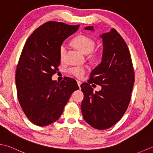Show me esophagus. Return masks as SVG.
<instances>
[{"mask_svg": "<svg viewBox=\"0 0 153 153\" xmlns=\"http://www.w3.org/2000/svg\"><path fill=\"white\" fill-rule=\"evenodd\" d=\"M77 85H78V86L80 88V85H81V84H82V82H80V81H79V80H77Z\"/></svg>", "mask_w": 153, "mask_h": 153, "instance_id": "obj_1", "label": "esophagus"}]
</instances>
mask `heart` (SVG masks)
I'll list each match as a JSON object with an SVG mask.
<instances>
[{"mask_svg":"<svg viewBox=\"0 0 153 153\" xmlns=\"http://www.w3.org/2000/svg\"><path fill=\"white\" fill-rule=\"evenodd\" d=\"M73 44L77 49L85 54H88L94 50L95 43L92 38L85 35H80L74 38ZM67 45L65 43L62 44L59 48V58L63 59L66 53ZM68 73L72 76L82 78L86 72V68L83 66H74L71 67L68 70Z\"/></svg>","mask_w":153,"mask_h":153,"instance_id":"b5f03b06","label":"heart"}]
</instances>
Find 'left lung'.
Here are the masks:
<instances>
[{"mask_svg":"<svg viewBox=\"0 0 153 153\" xmlns=\"http://www.w3.org/2000/svg\"><path fill=\"white\" fill-rule=\"evenodd\" d=\"M84 29L95 31L91 26ZM100 36L103 41L101 62L91 72L88 82L99 84L102 89L94 92L90 83H82L84 98L81 108L83 119L89 125L103 130L117 123L126 111L134 75L129 50L121 35L112 28Z\"/></svg>","mask_w":153,"mask_h":153,"instance_id":"1","label":"left lung"}]
</instances>
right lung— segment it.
Here are the masks:
<instances>
[{
	"mask_svg": "<svg viewBox=\"0 0 153 153\" xmlns=\"http://www.w3.org/2000/svg\"><path fill=\"white\" fill-rule=\"evenodd\" d=\"M79 26L50 21L38 27L23 48L16 71L18 99L27 117L38 126L58 120L71 94L79 89L71 78L59 83L52 79L60 63L59 48Z\"/></svg>",
	"mask_w": 153,
	"mask_h": 153,
	"instance_id": "1",
	"label": "right lung"
}]
</instances>
